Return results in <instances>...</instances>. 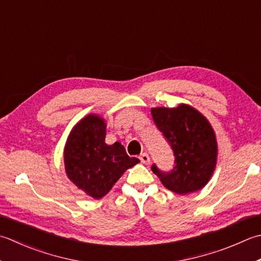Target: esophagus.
I'll return each mask as SVG.
<instances>
[{"label": "esophagus", "mask_w": 261, "mask_h": 261, "mask_svg": "<svg viewBox=\"0 0 261 261\" xmlns=\"http://www.w3.org/2000/svg\"><path fill=\"white\" fill-rule=\"evenodd\" d=\"M140 161H141V163H144V164L147 165V164H149L150 157L147 154V152H144V154L140 155Z\"/></svg>", "instance_id": "1"}]
</instances>
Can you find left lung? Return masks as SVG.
Wrapping results in <instances>:
<instances>
[{
    "label": "left lung",
    "mask_w": 261,
    "mask_h": 261,
    "mask_svg": "<svg viewBox=\"0 0 261 261\" xmlns=\"http://www.w3.org/2000/svg\"><path fill=\"white\" fill-rule=\"evenodd\" d=\"M151 116L175 156V166L168 173L151 166L168 190L188 195L205 187L216 168L218 147L215 131L200 112L188 104L173 109L154 107Z\"/></svg>",
    "instance_id": "left-lung-1"
}]
</instances>
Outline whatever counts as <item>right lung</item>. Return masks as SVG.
Listing matches in <instances>:
<instances>
[{
  "label": "right lung",
  "mask_w": 261,
  "mask_h": 261,
  "mask_svg": "<svg viewBox=\"0 0 261 261\" xmlns=\"http://www.w3.org/2000/svg\"><path fill=\"white\" fill-rule=\"evenodd\" d=\"M106 123L98 114H88L76 123L64 146L66 176L87 196L100 199L123 173L140 161L127 156L121 142H105Z\"/></svg>",
  "instance_id": "obj_1"
}]
</instances>
